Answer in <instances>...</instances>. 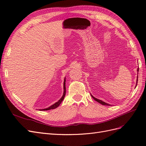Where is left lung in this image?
<instances>
[{
    "mask_svg": "<svg viewBox=\"0 0 146 146\" xmlns=\"http://www.w3.org/2000/svg\"><path fill=\"white\" fill-rule=\"evenodd\" d=\"M138 71H139V68H138V69H137L138 74ZM138 78V76H137V80H136V85H137ZM91 96H92V98L94 99V100H95L96 101H97V102H99V103H100V104H101L102 105H103V106H110V104H107V103H106V102H104V101H101V100H98V99H97V98H95V97H94L93 95H91Z\"/></svg>",
    "mask_w": 146,
    "mask_h": 146,
    "instance_id": "8db88e82",
    "label": "left lung"
}]
</instances>
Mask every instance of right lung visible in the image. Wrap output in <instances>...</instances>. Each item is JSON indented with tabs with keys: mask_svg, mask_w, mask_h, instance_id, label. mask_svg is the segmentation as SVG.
Returning a JSON list of instances; mask_svg holds the SVG:
<instances>
[{
	"mask_svg": "<svg viewBox=\"0 0 146 146\" xmlns=\"http://www.w3.org/2000/svg\"><path fill=\"white\" fill-rule=\"evenodd\" d=\"M65 81H66V80H65V78H64V93H63V95L60 98V100L58 101L55 102L54 104L51 105V106L48 107V108H45V109H39L40 111H45V110H51V109H54L56 108H57L58 106H59V105L61 104V102H62V101L64 100V97L65 96V93H66V87H65Z\"/></svg>",
	"mask_w": 146,
	"mask_h": 146,
	"instance_id": "add662e5",
	"label": "right lung"
}]
</instances>
